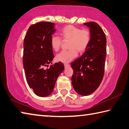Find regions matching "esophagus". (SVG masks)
Wrapping results in <instances>:
<instances>
[{
	"label": "esophagus",
	"instance_id": "esophagus-1",
	"mask_svg": "<svg viewBox=\"0 0 129 129\" xmlns=\"http://www.w3.org/2000/svg\"><path fill=\"white\" fill-rule=\"evenodd\" d=\"M69 67H70V64H64V67L65 68H67Z\"/></svg>",
	"mask_w": 129,
	"mask_h": 129
}]
</instances>
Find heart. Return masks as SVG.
Segmentation results:
<instances>
[{
	"label": "heart",
	"instance_id": "heart-1",
	"mask_svg": "<svg viewBox=\"0 0 129 129\" xmlns=\"http://www.w3.org/2000/svg\"><path fill=\"white\" fill-rule=\"evenodd\" d=\"M60 33L61 37L54 35L50 41L52 49L55 51L59 50L63 41L68 42L67 46L69 50L62 51L56 56V61L59 62H69L77 56V51L79 54L84 52L91 40V34L89 29H81L71 24L62 27Z\"/></svg>",
	"mask_w": 129,
	"mask_h": 129
}]
</instances>
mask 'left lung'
Here are the masks:
<instances>
[{
  "label": "left lung",
  "instance_id": "8db88e82",
  "mask_svg": "<svg viewBox=\"0 0 129 129\" xmlns=\"http://www.w3.org/2000/svg\"><path fill=\"white\" fill-rule=\"evenodd\" d=\"M89 27L91 40L82 56L71 63L73 69L72 85L78 94L88 95L100 86L105 73L106 38L99 25L94 22L85 23Z\"/></svg>",
  "mask_w": 129,
  "mask_h": 129
}]
</instances>
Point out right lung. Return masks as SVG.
I'll return each mask as SVG.
<instances>
[{"mask_svg":"<svg viewBox=\"0 0 129 129\" xmlns=\"http://www.w3.org/2000/svg\"><path fill=\"white\" fill-rule=\"evenodd\" d=\"M54 23L40 22L31 25L23 42V64L25 75L29 87L35 94L46 97L52 92L59 75L64 69L61 62L52 64L54 57L50 44L55 31Z\"/></svg>","mask_w":129,"mask_h":129,"instance_id":"1","label":"right lung"}]
</instances>
